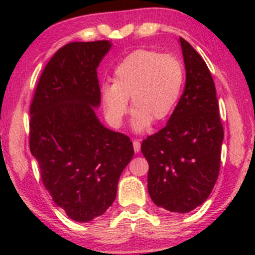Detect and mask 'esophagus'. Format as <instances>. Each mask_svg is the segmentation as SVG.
I'll use <instances>...</instances> for the list:
<instances>
[{
    "mask_svg": "<svg viewBox=\"0 0 255 255\" xmlns=\"http://www.w3.org/2000/svg\"><path fill=\"white\" fill-rule=\"evenodd\" d=\"M133 147H134V151H135L136 153H137V152H140V141H139V140H136V139L134 140Z\"/></svg>",
    "mask_w": 255,
    "mask_h": 255,
    "instance_id": "1",
    "label": "esophagus"
}]
</instances>
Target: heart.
I'll return each instance as SVG.
<instances>
[{"mask_svg": "<svg viewBox=\"0 0 255 255\" xmlns=\"http://www.w3.org/2000/svg\"><path fill=\"white\" fill-rule=\"evenodd\" d=\"M184 69L172 55L152 50H135L115 67L113 83L101 89V99L108 121L115 127L124 124L130 97L134 114L131 127L145 130L171 114L182 91Z\"/></svg>", "mask_w": 255, "mask_h": 255, "instance_id": "obj_1", "label": "heart"}]
</instances>
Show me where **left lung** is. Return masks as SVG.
I'll return each mask as SVG.
<instances>
[{"label": "left lung", "mask_w": 255, "mask_h": 255, "mask_svg": "<svg viewBox=\"0 0 255 255\" xmlns=\"http://www.w3.org/2000/svg\"><path fill=\"white\" fill-rule=\"evenodd\" d=\"M186 86L163 129L142 141L147 189L157 206L187 213L211 194L217 181L223 126L211 73L203 57L180 38Z\"/></svg>", "instance_id": "left-lung-1"}]
</instances>
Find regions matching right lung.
I'll list each match as a JSON object with an SVG mask.
<instances>
[{
	"label": "right lung",
	"mask_w": 255,
	"mask_h": 255,
	"mask_svg": "<svg viewBox=\"0 0 255 255\" xmlns=\"http://www.w3.org/2000/svg\"><path fill=\"white\" fill-rule=\"evenodd\" d=\"M109 40L73 42L51 57L30 109V150L54 203L75 222H90L113 205L124 169L134 154L127 135L108 129L97 68Z\"/></svg>",
	"instance_id": "obj_1"
}]
</instances>
